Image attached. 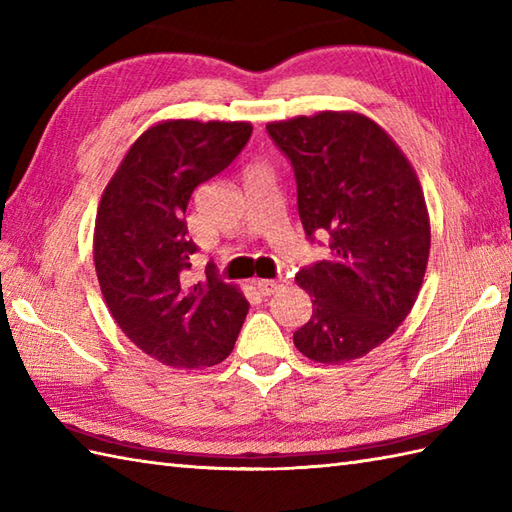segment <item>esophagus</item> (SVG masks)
I'll return each instance as SVG.
<instances>
[{"instance_id": "obj_1", "label": "esophagus", "mask_w": 512, "mask_h": 512, "mask_svg": "<svg viewBox=\"0 0 512 512\" xmlns=\"http://www.w3.org/2000/svg\"><path fill=\"white\" fill-rule=\"evenodd\" d=\"M288 284H290L288 277L279 275V277H275V279H259L255 286H257L259 292H262L264 297H270V295H275V292H279L281 288H286Z\"/></svg>"}]
</instances>
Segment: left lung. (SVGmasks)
I'll use <instances>...</instances> for the list:
<instances>
[{
  "label": "left lung",
  "instance_id": "8db88e82",
  "mask_svg": "<svg viewBox=\"0 0 512 512\" xmlns=\"http://www.w3.org/2000/svg\"><path fill=\"white\" fill-rule=\"evenodd\" d=\"M266 132L295 171L303 231L310 242L325 235L330 248L295 277L312 317L292 339L317 363L361 358L405 321L427 270L431 231L416 171L361 114L299 116Z\"/></svg>",
  "mask_w": 512,
  "mask_h": 512
}]
</instances>
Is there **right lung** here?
<instances>
[{
    "instance_id": "1",
    "label": "right lung",
    "mask_w": 512,
    "mask_h": 512,
    "mask_svg": "<svg viewBox=\"0 0 512 512\" xmlns=\"http://www.w3.org/2000/svg\"><path fill=\"white\" fill-rule=\"evenodd\" d=\"M248 123L167 121L147 129L107 184L94 226L101 292L134 345L156 361L198 369L231 354L248 301L213 262L189 281L198 253L187 206L202 182L242 154Z\"/></svg>"
}]
</instances>
